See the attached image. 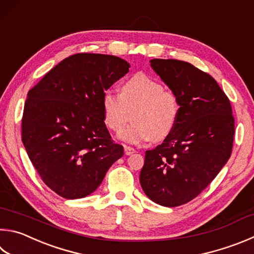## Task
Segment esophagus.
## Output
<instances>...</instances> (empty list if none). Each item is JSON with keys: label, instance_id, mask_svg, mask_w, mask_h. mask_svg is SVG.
Here are the masks:
<instances>
[{"label": "esophagus", "instance_id": "1", "mask_svg": "<svg viewBox=\"0 0 254 254\" xmlns=\"http://www.w3.org/2000/svg\"><path fill=\"white\" fill-rule=\"evenodd\" d=\"M135 152V149H133L131 146H127V145H124V153L126 155H131Z\"/></svg>", "mask_w": 254, "mask_h": 254}]
</instances>
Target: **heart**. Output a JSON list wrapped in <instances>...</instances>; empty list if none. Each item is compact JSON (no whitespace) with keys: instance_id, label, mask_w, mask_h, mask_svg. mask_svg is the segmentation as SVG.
Returning a JSON list of instances; mask_svg holds the SVG:
<instances>
[{"instance_id":"b5f03b06","label":"heart","mask_w":254,"mask_h":254,"mask_svg":"<svg viewBox=\"0 0 254 254\" xmlns=\"http://www.w3.org/2000/svg\"><path fill=\"white\" fill-rule=\"evenodd\" d=\"M104 122L119 133L133 112V122L120 134L123 141H162L177 127L180 115L178 95L149 75L137 73L121 86V93L105 90L102 95Z\"/></svg>"}]
</instances>
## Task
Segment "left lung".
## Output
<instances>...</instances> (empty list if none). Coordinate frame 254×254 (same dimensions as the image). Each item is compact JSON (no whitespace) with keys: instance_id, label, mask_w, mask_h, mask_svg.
Instances as JSON below:
<instances>
[{"instance_id":"left-lung-1","label":"left lung","mask_w":254,"mask_h":254,"mask_svg":"<svg viewBox=\"0 0 254 254\" xmlns=\"http://www.w3.org/2000/svg\"><path fill=\"white\" fill-rule=\"evenodd\" d=\"M151 66L178 95L177 127L162 144L145 152L140 183L163 206L196 197L228 162L234 137L231 103L216 81L179 60H151Z\"/></svg>"}]
</instances>
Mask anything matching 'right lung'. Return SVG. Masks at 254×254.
Listing matches in <instances>:
<instances>
[{
    "instance_id": "add662e5",
    "label": "right lung",
    "mask_w": 254,
    "mask_h": 254,
    "mask_svg": "<svg viewBox=\"0 0 254 254\" xmlns=\"http://www.w3.org/2000/svg\"><path fill=\"white\" fill-rule=\"evenodd\" d=\"M114 55L77 53L55 65L29 91L22 142L43 182L60 196L94 192L123 156L104 123L102 95L128 72Z\"/></svg>"
}]
</instances>
